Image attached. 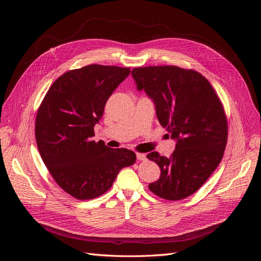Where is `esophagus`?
Segmentation results:
<instances>
[{
  "mask_svg": "<svg viewBox=\"0 0 261 261\" xmlns=\"http://www.w3.org/2000/svg\"><path fill=\"white\" fill-rule=\"evenodd\" d=\"M136 158H138L139 161H146L147 156L145 153H136Z\"/></svg>",
  "mask_w": 261,
  "mask_h": 261,
  "instance_id": "1",
  "label": "esophagus"
}]
</instances>
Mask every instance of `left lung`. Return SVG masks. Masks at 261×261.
<instances>
[{
    "label": "left lung",
    "instance_id": "8db88e82",
    "mask_svg": "<svg viewBox=\"0 0 261 261\" xmlns=\"http://www.w3.org/2000/svg\"><path fill=\"white\" fill-rule=\"evenodd\" d=\"M131 74L138 90L153 100L161 125L176 141L170 158L156 151L147 154L161 168L160 179L149 189L165 200L187 198L222 160L227 142L223 106L210 81L194 70L145 66L133 68Z\"/></svg>",
    "mask_w": 261,
    "mask_h": 261
}]
</instances>
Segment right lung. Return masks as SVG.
Instances as JSON below:
<instances>
[{
	"label": "right lung",
	"instance_id": "1",
	"mask_svg": "<svg viewBox=\"0 0 261 261\" xmlns=\"http://www.w3.org/2000/svg\"><path fill=\"white\" fill-rule=\"evenodd\" d=\"M129 67L91 64L61 75L41 102L35 134L41 158L56 183L78 200L108 191L136 155L93 141L107 100L130 74Z\"/></svg>",
	"mask_w": 261,
	"mask_h": 261
}]
</instances>
